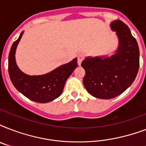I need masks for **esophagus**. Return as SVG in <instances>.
Wrapping results in <instances>:
<instances>
[{"mask_svg":"<svg viewBox=\"0 0 146 146\" xmlns=\"http://www.w3.org/2000/svg\"><path fill=\"white\" fill-rule=\"evenodd\" d=\"M84 59V55L83 54H79L77 55V63L79 65H81V63Z\"/></svg>","mask_w":146,"mask_h":146,"instance_id":"obj_1","label":"esophagus"}]
</instances>
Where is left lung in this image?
<instances>
[{
    "instance_id": "1",
    "label": "left lung",
    "mask_w": 146,
    "mask_h": 146,
    "mask_svg": "<svg viewBox=\"0 0 146 146\" xmlns=\"http://www.w3.org/2000/svg\"><path fill=\"white\" fill-rule=\"evenodd\" d=\"M119 38V48L110 57H87L82 62L86 71L83 84L90 95L102 99L113 98L133 82L139 67V50L129 27L121 20L112 22Z\"/></svg>"
}]
</instances>
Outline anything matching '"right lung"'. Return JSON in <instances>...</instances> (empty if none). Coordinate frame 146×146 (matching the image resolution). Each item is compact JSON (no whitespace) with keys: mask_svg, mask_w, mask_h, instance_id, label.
Returning <instances> with one entry per match:
<instances>
[{"mask_svg":"<svg viewBox=\"0 0 146 146\" xmlns=\"http://www.w3.org/2000/svg\"><path fill=\"white\" fill-rule=\"evenodd\" d=\"M23 33L10 48L8 58V72L14 87L29 99L38 103H48L62 94L66 80L78 66L75 58L68 64L42 76H29L22 72L16 64L15 52Z\"/></svg>","mask_w":146,"mask_h":146,"instance_id":"right-lung-1","label":"right lung"}]
</instances>
